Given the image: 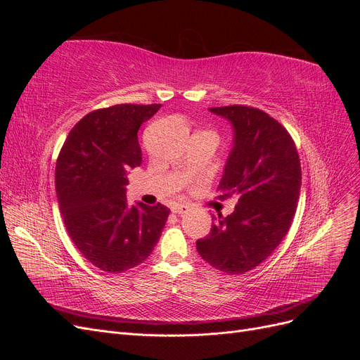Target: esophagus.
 I'll list each match as a JSON object with an SVG mask.
<instances>
[{
	"label": "esophagus",
	"mask_w": 360,
	"mask_h": 360,
	"mask_svg": "<svg viewBox=\"0 0 360 360\" xmlns=\"http://www.w3.org/2000/svg\"><path fill=\"white\" fill-rule=\"evenodd\" d=\"M172 212L177 213V214H184V213L189 212V205H188V204H177V205L172 209Z\"/></svg>",
	"instance_id": "esophagus-1"
}]
</instances>
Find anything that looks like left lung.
Returning a JSON list of instances; mask_svg holds the SVG:
<instances>
[{"instance_id":"obj_1","label":"left lung","mask_w":360,"mask_h":360,"mask_svg":"<svg viewBox=\"0 0 360 360\" xmlns=\"http://www.w3.org/2000/svg\"><path fill=\"white\" fill-rule=\"evenodd\" d=\"M209 110L234 130L217 192L238 201L231 214L213 216L197 250L212 267L238 275L263 263L288 233L300 195V159L287 129L264 111L243 105Z\"/></svg>"}]
</instances>
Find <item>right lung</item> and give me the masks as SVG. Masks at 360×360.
Returning a JSON list of instances; mask_svg holds the SVG:
<instances>
[{
	"label": "right lung",
	"instance_id": "add662e5",
	"mask_svg": "<svg viewBox=\"0 0 360 360\" xmlns=\"http://www.w3.org/2000/svg\"><path fill=\"white\" fill-rule=\"evenodd\" d=\"M162 105H114L86 114L70 130L56 167L66 230L79 252L108 274L143 263L168 219L165 205H129L127 169L143 162L138 130Z\"/></svg>",
	"mask_w": 360,
	"mask_h": 360
}]
</instances>
